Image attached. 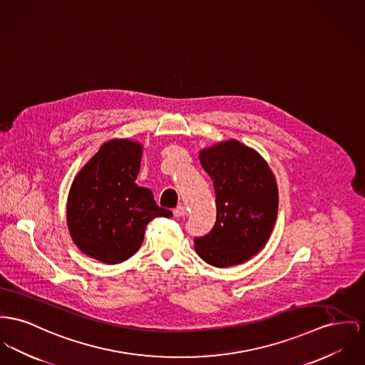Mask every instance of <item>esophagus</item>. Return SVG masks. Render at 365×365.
Segmentation results:
<instances>
[{
    "label": "esophagus",
    "instance_id": "34e87169",
    "mask_svg": "<svg viewBox=\"0 0 365 365\" xmlns=\"http://www.w3.org/2000/svg\"><path fill=\"white\" fill-rule=\"evenodd\" d=\"M174 216L175 217H184V216H187V207L185 206H182V205H180L178 207H175L174 209Z\"/></svg>",
    "mask_w": 365,
    "mask_h": 365
}]
</instances>
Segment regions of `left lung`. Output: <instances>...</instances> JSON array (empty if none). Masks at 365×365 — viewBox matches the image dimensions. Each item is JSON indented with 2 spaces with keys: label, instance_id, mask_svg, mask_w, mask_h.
Segmentation results:
<instances>
[{
  "label": "left lung",
  "instance_id": "8db88e82",
  "mask_svg": "<svg viewBox=\"0 0 365 365\" xmlns=\"http://www.w3.org/2000/svg\"><path fill=\"white\" fill-rule=\"evenodd\" d=\"M215 185L217 217L212 231L195 238L197 256L210 266L242 264L269 240L278 215L274 173L259 152L237 140L199 152Z\"/></svg>",
  "mask_w": 365,
  "mask_h": 365
}]
</instances>
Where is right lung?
<instances>
[{
    "mask_svg": "<svg viewBox=\"0 0 365 365\" xmlns=\"http://www.w3.org/2000/svg\"><path fill=\"white\" fill-rule=\"evenodd\" d=\"M141 158L140 143L110 140L72 182L66 207L71 237L84 255L105 264L130 259L144 241L150 220L173 216L156 205L149 188L135 182Z\"/></svg>",
    "mask_w": 365,
    "mask_h": 365,
    "instance_id": "obj_1",
    "label": "right lung"
}]
</instances>
